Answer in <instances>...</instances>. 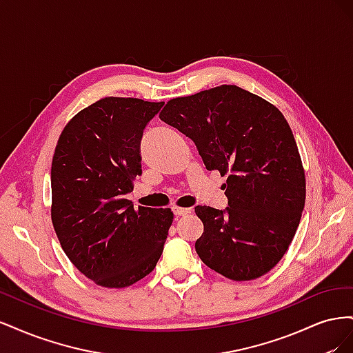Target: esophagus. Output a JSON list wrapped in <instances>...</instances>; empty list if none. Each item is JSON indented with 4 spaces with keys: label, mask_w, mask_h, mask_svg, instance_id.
Listing matches in <instances>:
<instances>
[{
    "label": "esophagus",
    "mask_w": 353,
    "mask_h": 353,
    "mask_svg": "<svg viewBox=\"0 0 353 353\" xmlns=\"http://www.w3.org/2000/svg\"><path fill=\"white\" fill-rule=\"evenodd\" d=\"M174 213H175V216H185V215H188V213H191V208L175 206L174 208Z\"/></svg>",
    "instance_id": "34e87169"
}]
</instances>
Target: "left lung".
I'll return each instance as SVG.
<instances>
[{"mask_svg":"<svg viewBox=\"0 0 353 353\" xmlns=\"http://www.w3.org/2000/svg\"><path fill=\"white\" fill-rule=\"evenodd\" d=\"M159 117L194 141L208 170L228 175L230 208H196L203 263L234 281L270 272L294 237L306 199L302 159L283 113L237 85H219L169 100Z\"/></svg>","mask_w":353,"mask_h":353,"instance_id":"left-lung-1","label":"left lung"}]
</instances>
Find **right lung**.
<instances>
[{"instance_id":"right-lung-1","label":"right lung","mask_w":353,"mask_h":353,"mask_svg":"<svg viewBox=\"0 0 353 353\" xmlns=\"http://www.w3.org/2000/svg\"><path fill=\"white\" fill-rule=\"evenodd\" d=\"M163 105L104 97L63 128L51 162V221L61 249L97 285L123 288L150 274L174 212L138 206L125 194L141 174L140 141Z\"/></svg>"}]
</instances>
